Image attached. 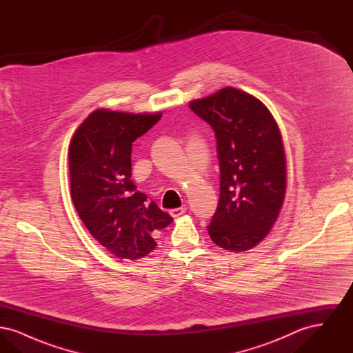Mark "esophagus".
Masks as SVG:
<instances>
[{
  "instance_id": "34e87169",
  "label": "esophagus",
  "mask_w": 353,
  "mask_h": 353,
  "mask_svg": "<svg viewBox=\"0 0 353 353\" xmlns=\"http://www.w3.org/2000/svg\"><path fill=\"white\" fill-rule=\"evenodd\" d=\"M185 212H186V208H185V206L176 208V209H172V210H170V216H172V217H179V216L184 214Z\"/></svg>"
}]
</instances>
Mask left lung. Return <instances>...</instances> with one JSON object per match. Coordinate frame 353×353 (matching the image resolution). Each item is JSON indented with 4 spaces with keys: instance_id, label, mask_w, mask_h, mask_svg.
<instances>
[{
    "instance_id": "left-lung-1",
    "label": "left lung",
    "mask_w": 353,
    "mask_h": 353,
    "mask_svg": "<svg viewBox=\"0 0 353 353\" xmlns=\"http://www.w3.org/2000/svg\"><path fill=\"white\" fill-rule=\"evenodd\" d=\"M189 107L217 137L219 201L208 232L219 248L246 252L268 235L285 199L279 128L262 101L233 87Z\"/></svg>"
}]
</instances>
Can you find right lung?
<instances>
[{
    "mask_svg": "<svg viewBox=\"0 0 353 353\" xmlns=\"http://www.w3.org/2000/svg\"><path fill=\"white\" fill-rule=\"evenodd\" d=\"M160 118L97 110L70 144L74 206L91 235L119 258L150 254L156 248L154 234L173 221L131 181L132 143Z\"/></svg>",
    "mask_w": 353,
    "mask_h": 353,
    "instance_id": "add662e5",
    "label": "right lung"
}]
</instances>
